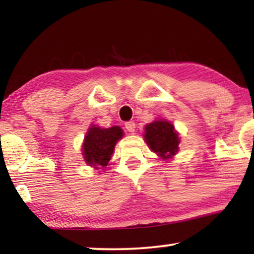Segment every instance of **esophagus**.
Returning <instances> with one entry per match:
<instances>
[{
    "label": "esophagus",
    "instance_id": "1",
    "mask_svg": "<svg viewBox=\"0 0 254 254\" xmlns=\"http://www.w3.org/2000/svg\"><path fill=\"white\" fill-rule=\"evenodd\" d=\"M125 129H127L129 132H134L136 130V123L133 121H129L125 123Z\"/></svg>",
    "mask_w": 254,
    "mask_h": 254
}]
</instances>
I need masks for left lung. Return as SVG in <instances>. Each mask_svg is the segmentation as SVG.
<instances>
[{"label": "left lung", "instance_id": "left-lung-1", "mask_svg": "<svg viewBox=\"0 0 254 254\" xmlns=\"http://www.w3.org/2000/svg\"><path fill=\"white\" fill-rule=\"evenodd\" d=\"M144 137L150 149L162 158H170L178 151V134L169 122L155 121L147 124Z\"/></svg>", "mask_w": 254, "mask_h": 254}]
</instances>
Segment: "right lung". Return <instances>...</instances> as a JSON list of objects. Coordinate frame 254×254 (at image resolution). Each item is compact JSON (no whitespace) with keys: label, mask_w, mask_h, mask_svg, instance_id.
Segmentation results:
<instances>
[{"label":"right lung","mask_w":254,"mask_h":254,"mask_svg":"<svg viewBox=\"0 0 254 254\" xmlns=\"http://www.w3.org/2000/svg\"><path fill=\"white\" fill-rule=\"evenodd\" d=\"M123 136V130L120 127L101 129L91 127L86 133L83 143V155L85 162L96 169L105 168L110 160L117 140Z\"/></svg>","instance_id":"right-lung-1"}]
</instances>
